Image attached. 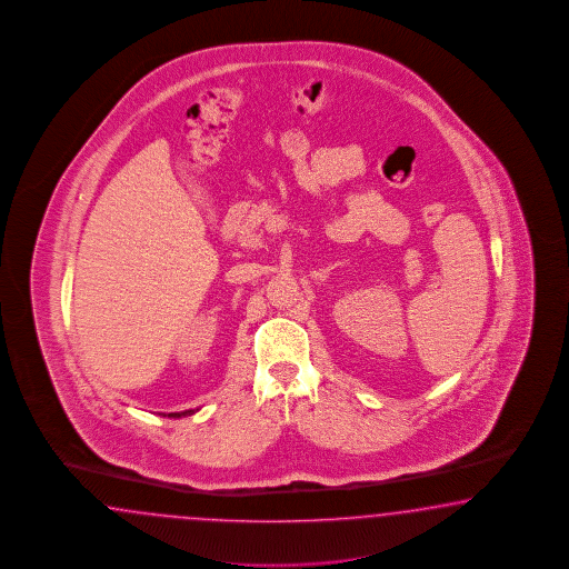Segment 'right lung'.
<instances>
[{
	"label": "right lung",
	"instance_id": "right-lung-1",
	"mask_svg": "<svg viewBox=\"0 0 569 569\" xmlns=\"http://www.w3.org/2000/svg\"><path fill=\"white\" fill-rule=\"evenodd\" d=\"M191 410H186V412H169V417H183V415H188Z\"/></svg>",
	"mask_w": 569,
	"mask_h": 569
}]
</instances>
